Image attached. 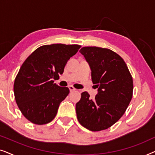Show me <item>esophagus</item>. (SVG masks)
I'll return each mask as SVG.
<instances>
[{
  "label": "esophagus",
  "instance_id": "obj_1",
  "mask_svg": "<svg viewBox=\"0 0 155 155\" xmlns=\"http://www.w3.org/2000/svg\"><path fill=\"white\" fill-rule=\"evenodd\" d=\"M68 88H69V90H70V92H74V91H75L76 90V89L74 87H73V86H69L68 87Z\"/></svg>",
  "mask_w": 155,
  "mask_h": 155
}]
</instances>
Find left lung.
Listing matches in <instances>:
<instances>
[{
	"mask_svg": "<svg viewBox=\"0 0 155 155\" xmlns=\"http://www.w3.org/2000/svg\"><path fill=\"white\" fill-rule=\"evenodd\" d=\"M80 52L90 65L99 92L94 99L87 92L82 93L75 107L78 120L91 131L106 130L121 118L130 102L132 75L124 59L109 48L85 46Z\"/></svg>",
	"mask_w": 155,
	"mask_h": 155,
	"instance_id": "obj_1",
	"label": "left lung"
}]
</instances>
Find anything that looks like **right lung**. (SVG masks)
I'll return each instance as SVG.
<instances>
[{"instance_id": "obj_1", "label": "right lung", "mask_w": 155, "mask_h": 155, "mask_svg": "<svg viewBox=\"0 0 155 155\" xmlns=\"http://www.w3.org/2000/svg\"><path fill=\"white\" fill-rule=\"evenodd\" d=\"M80 47L78 44L44 45L23 63L15 79V99L23 116L32 124H46L56 117L70 90L54 80L63 74L68 61Z\"/></svg>"}]
</instances>
